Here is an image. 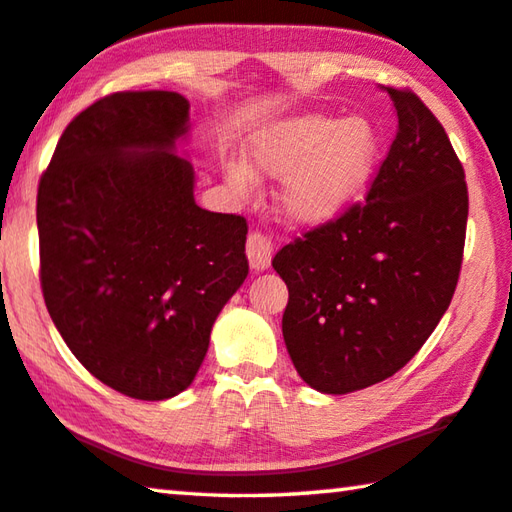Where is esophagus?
Instances as JSON below:
<instances>
[{"mask_svg":"<svg viewBox=\"0 0 512 512\" xmlns=\"http://www.w3.org/2000/svg\"><path fill=\"white\" fill-rule=\"evenodd\" d=\"M246 253H248V262L255 271H262L271 264V255H273V241L266 237L262 230H250L248 241H246Z\"/></svg>","mask_w":512,"mask_h":512,"instance_id":"obj_1","label":"esophagus"}]
</instances>
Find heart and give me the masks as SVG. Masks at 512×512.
<instances>
[{
  "label": "heart",
  "mask_w": 512,
  "mask_h": 512,
  "mask_svg": "<svg viewBox=\"0 0 512 512\" xmlns=\"http://www.w3.org/2000/svg\"><path fill=\"white\" fill-rule=\"evenodd\" d=\"M378 152V136L364 118L337 123L323 113H305L275 125L257 141L255 164L273 177H285L280 205L300 223L335 216L369 182ZM230 184L246 193L253 175L232 166Z\"/></svg>",
  "instance_id": "heart-1"
}]
</instances>
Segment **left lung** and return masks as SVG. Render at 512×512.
I'll list each match as a JSON object with an SVG mask.
<instances>
[{
	"label": "left lung",
	"instance_id": "8db88e82",
	"mask_svg": "<svg viewBox=\"0 0 512 512\" xmlns=\"http://www.w3.org/2000/svg\"><path fill=\"white\" fill-rule=\"evenodd\" d=\"M392 97L399 129L367 198L282 246V335L296 371L326 394L394 376L449 307L465 250V170L440 120L410 88Z\"/></svg>",
	"mask_w": 512,
	"mask_h": 512
}]
</instances>
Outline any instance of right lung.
Instances as JSON below:
<instances>
[{"label":"right lung","mask_w":512,"mask_h":512,"mask_svg":"<svg viewBox=\"0 0 512 512\" xmlns=\"http://www.w3.org/2000/svg\"><path fill=\"white\" fill-rule=\"evenodd\" d=\"M186 120L177 93L104 95L63 129L38 182L47 312L97 380L141 401L193 383L248 275L246 218L198 207L173 152Z\"/></svg>","instance_id":"add662e5"}]
</instances>
